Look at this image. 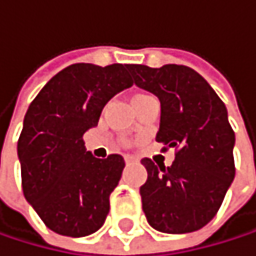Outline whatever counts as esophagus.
Returning a JSON list of instances; mask_svg holds the SVG:
<instances>
[{"instance_id": "obj_1", "label": "esophagus", "mask_w": 256, "mask_h": 256, "mask_svg": "<svg viewBox=\"0 0 256 256\" xmlns=\"http://www.w3.org/2000/svg\"><path fill=\"white\" fill-rule=\"evenodd\" d=\"M136 160H137V157L132 156V154H126V156H125V162H126V163H134Z\"/></svg>"}]
</instances>
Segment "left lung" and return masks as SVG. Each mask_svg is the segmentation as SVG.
<instances>
[{"label":"left lung","instance_id":"1","mask_svg":"<svg viewBox=\"0 0 256 256\" xmlns=\"http://www.w3.org/2000/svg\"><path fill=\"white\" fill-rule=\"evenodd\" d=\"M137 86L160 99L156 140L176 148L171 166L142 163L148 178L140 186L148 223L166 234L206 226L218 212L235 177V132L228 110L212 86L192 68L168 64L160 68L130 66Z\"/></svg>","mask_w":256,"mask_h":256}]
</instances>
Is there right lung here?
Masks as SVG:
<instances>
[{
  "label": "right lung",
  "mask_w": 256,
  "mask_h": 256,
  "mask_svg": "<svg viewBox=\"0 0 256 256\" xmlns=\"http://www.w3.org/2000/svg\"><path fill=\"white\" fill-rule=\"evenodd\" d=\"M128 67L73 64L46 84L26 112L18 138L22 192L59 235H90L110 212L125 162L119 154L93 157L84 134L98 125L105 104L132 85Z\"/></svg>",
  "instance_id": "add662e5"
}]
</instances>
